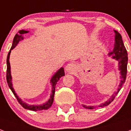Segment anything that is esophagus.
<instances>
[{
	"label": "esophagus",
	"instance_id": "esophagus-1",
	"mask_svg": "<svg viewBox=\"0 0 131 131\" xmlns=\"http://www.w3.org/2000/svg\"><path fill=\"white\" fill-rule=\"evenodd\" d=\"M75 68H76V66H75V65L73 63H69L66 66V70L68 72L70 73H72L75 70Z\"/></svg>",
	"mask_w": 131,
	"mask_h": 131
}]
</instances>
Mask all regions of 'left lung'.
Segmentation results:
<instances>
[{"label":"left lung","mask_w":131,"mask_h":131,"mask_svg":"<svg viewBox=\"0 0 131 131\" xmlns=\"http://www.w3.org/2000/svg\"><path fill=\"white\" fill-rule=\"evenodd\" d=\"M115 31V44H114V48L111 52H109V54L112 56L113 59H115L119 62V70H120V74H121V81L119 83V88L117 89V91L111 96L109 100L104 102L103 104H100L99 107H105L109 105L111 103L115 96L118 94L119 90L122 88L124 83H125L126 78V74H127V63H128V54L125 46L124 45L123 41L122 39L121 35L119 34L117 31ZM85 108L89 109H94V106H86L83 105Z\"/></svg>","instance_id":"8db88e82"}]
</instances>
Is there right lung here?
Returning a JSON list of instances; mask_svg holds the SVG:
<instances>
[{"label":"right lung","mask_w":131,"mask_h":131,"mask_svg":"<svg viewBox=\"0 0 131 131\" xmlns=\"http://www.w3.org/2000/svg\"><path fill=\"white\" fill-rule=\"evenodd\" d=\"M28 33L27 31H24V30H21L18 32L14 38V41H13V43H12V46L10 49L9 53H8L7 58V84L9 88L11 89V90L13 92V94H14V96H16V99L18 101V102L20 103V105L22 106V107H24V109H29V110H31V111H41V110H43V109H49L50 107H51V105L52 104V102H53V100H54V92H55V87H56L57 83L59 79L61 77L64 76L65 72H64V69L63 68H61V69H59L56 73L52 77V78L51 79V84L52 87V93L51 95H50V99L47 101V102H46L45 104H41V105H29V104H27L26 102H23L20 98H18V96L16 95V92L14 91V88H13V86H12V76H11V71H10V69H11V67H10V63H9V56L10 53H11V50L12 49H14V48L16 47V45L18 44V42L21 40V39H23V37H22V34H24V33Z\"/></svg>","instance_id":"1"}]
</instances>
